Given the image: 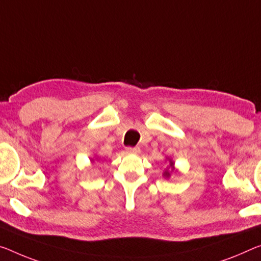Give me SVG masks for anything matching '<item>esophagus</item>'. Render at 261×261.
<instances>
[{"mask_svg":"<svg viewBox=\"0 0 261 261\" xmlns=\"http://www.w3.org/2000/svg\"><path fill=\"white\" fill-rule=\"evenodd\" d=\"M125 151L127 154H139L140 153V148L139 147H127Z\"/></svg>","mask_w":261,"mask_h":261,"instance_id":"esophagus-1","label":"esophagus"}]
</instances>
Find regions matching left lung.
<instances>
[{"instance_id":"left-lung-1","label":"left lung","mask_w":261,"mask_h":261,"mask_svg":"<svg viewBox=\"0 0 261 261\" xmlns=\"http://www.w3.org/2000/svg\"><path fill=\"white\" fill-rule=\"evenodd\" d=\"M172 171H175L174 162H172L171 160H169V168H168V169L164 170V172H163V176H164V177H166V178H169Z\"/></svg>"}]
</instances>
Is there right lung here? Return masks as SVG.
<instances>
[{"label":"right lung","instance_id":"right-lung-1","mask_svg":"<svg viewBox=\"0 0 261 261\" xmlns=\"http://www.w3.org/2000/svg\"><path fill=\"white\" fill-rule=\"evenodd\" d=\"M92 161H93V160H92Z\"/></svg>","mask_w":261,"mask_h":261}]
</instances>
